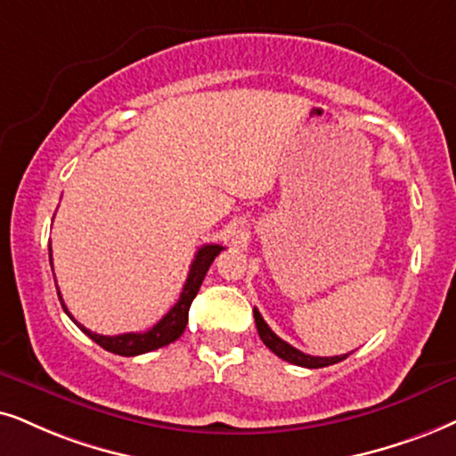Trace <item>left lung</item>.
I'll use <instances>...</instances> for the list:
<instances>
[{
	"label": "left lung",
	"mask_w": 456,
	"mask_h": 456,
	"mask_svg": "<svg viewBox=\"0 0 456 456\" xmlns=\"http://www.w3.org/2000/svg\"><path fill=\"white\" fill-rule=\"evenodd\" d=\"M255 322H256V330H258V337H261V341L267 345V347L273 351L275 355L281 357V360L290 362V364H297V366H303V368H324V366L337 364V362H341V360H345V357L349 355V354L334 355V357L307 355V354H303V351H298L297 347H292L290 343L281 341L278 334H275L267 326V322L263 320V315L258 314V309H255Z\"/></svg>",
	"instance_id": "1"
}]
</instances>
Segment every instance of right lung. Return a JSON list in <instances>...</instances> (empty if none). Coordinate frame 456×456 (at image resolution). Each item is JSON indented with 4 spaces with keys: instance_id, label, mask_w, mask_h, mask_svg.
<instances>
[{
    "instance_id": "1",
    "label": "right lung",
    "mask_w": 456,
    "mask_h": 456,
    "mask_svg": "<svg viewBox=\"0 0 456 456\" xmlns=\"http://www.w3.org/2000/svg\"><path fill=\"white\" fill-rule=\"evenodd\" d=\"M221 250H223V246H218V244H206L200 248L198 255H195V258H193L191 267H189L187 281H185V286H183V292H181V297H178V301L175 303V307H172L168 314H166L164 318H161L153 328H149L147 332H126V334H115V337H105V334L90 332L88 328L73 320V315L69 314L67 305L62 303V297L59 292L61 305L69 318H71L79 328H82V330L88 334L92 341L99 343L102 349L111 351V354H118V355H126V357L147 354V351L159 349V347H164V345L175 343L176 338L185 332V326L189 320V307H191L193 298H195V295H198L201 281H204L206 273H208L212 261H215ZM50 263H52V255H50ZM56 290H59V286H56Z\"/></svg>"
}]
</instances>
